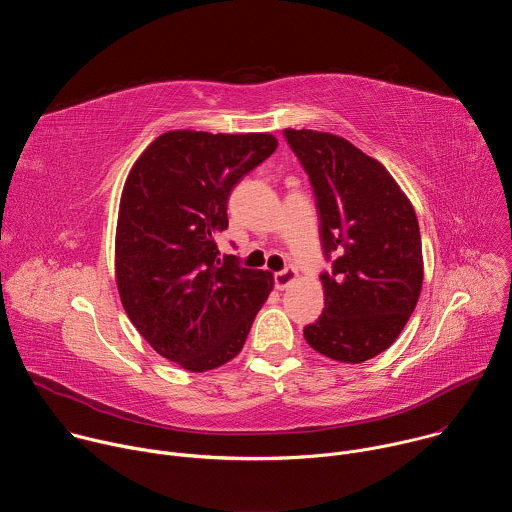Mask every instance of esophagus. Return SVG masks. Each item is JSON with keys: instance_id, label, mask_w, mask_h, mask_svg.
<instances>
[{"instance_id": "34e87169", "label": "esophagus", "mask_w": 512, "mask_h": 512, "mask_svg": "<svg viewBox=\"0 0 512 512\" xmlns=\"http://www.w3.org/2000/svg\"><path fill=\"white\" fill-rule=\"evenodd\" d=\"M296 279H298V271H296L294 267H287V269L275 273V287H277L279 291H283V289H287L291 283H296Z\"/></svg>"}]
</instances>
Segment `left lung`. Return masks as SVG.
Masks as SVG:
<instances>
[{"label":"left lung","instance_id":"8db88e82","mask_svg":"<svg viewBox=\"0 0 512 512\" xmlns=\"http://www.w3.org/2000/svg\"><path fill=\"white\" fill-rule=\"evenodd\" d=\"M310 176L320 212L324 312L304 328L320 354L348 364L387 350L413 314L423 283L419 223L411 200L375 158L334 133L285 129Z\"/></svg>","mask_w":512,"mask_h":512}]
</instances>
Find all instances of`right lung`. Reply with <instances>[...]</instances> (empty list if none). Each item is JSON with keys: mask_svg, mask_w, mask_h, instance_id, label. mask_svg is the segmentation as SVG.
<instances>
[{"mask_svg": "<svg viewBox=\"0 0 512 512\" xmlns=\"http://www.w3.org/2000/svg\"><path fill=\"white\" fill-rule=\"evenodd\" d=\"M277 148L271 133L166 131L125 180L115 281L148 344L190 373L233 360L269 298L273 275L218 259L233 186Z\"/></svg>", "mask_w": 512, "mask_h": 512, "instance_id": "1", "label": "right lung"}]
</instances>
